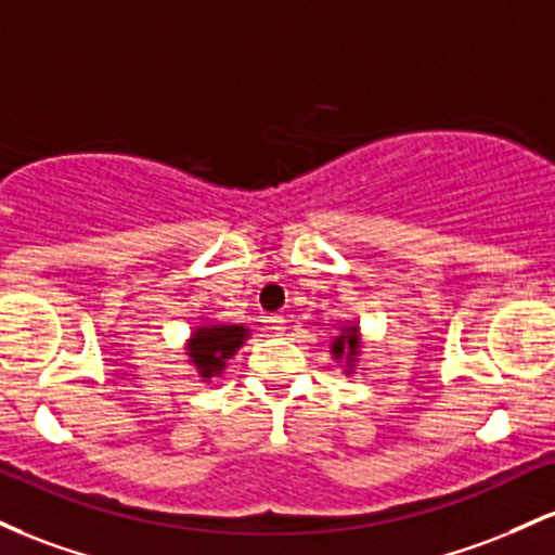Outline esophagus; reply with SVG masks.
I'll list each match as a JSON object with an SVG mask.
<instances>
[{
    "label": "esophagus",
    "instance_id": "34e87169",
    "mask_svg": "<svg viewBox=\"0 0 555 555\" xmlns=\"http://www.w3.org/2000/svg\"><path fill=\"white\" fill-rule=\"evenodd\" d=\"M270 330L275 335H283L285 333V317L283 314H275V317H270Z\"/></svg>",
    "mask_w": 555,
    "mask_h": 555
}]
</instances>
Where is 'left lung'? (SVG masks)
Returning <instances> with one entry per match:
<instances>
[{"label":"left lung","instance_id":"8db88e82","mask_svg":"<svg viewBox=\"0 0 555 555\" xmlns=\"http://www.w3.org/2000/svg\"><path fill=\"white\" fill-rule=\"evenodd\" d=\"M330 353H333L335 361H344V372H346V375H353V370H357L359 353H361L359 325L340 327V333L335 335L333 344H330Z\"/></svg>","mask_w":555,"mask_h":555}]
</instances>
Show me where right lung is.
<instances>
[{"label":"right lung","mask_w":555,"mask_h":555,"mask_svg":"<svg viewBox=\"0 0 555 555\" xmlns=\"http://www.w3.org/2000/svg\"><path fill=\"white\" fill-rule=\"evenodd\" d=\"M251 330L246 325H222V322H202L194 327L189 344H185V357L189 364L198 372L204 383L211 377H220L225 372L228 361L235 357Z\"/></svg>","instance_id":"right-lung-1"}]
</instances>
